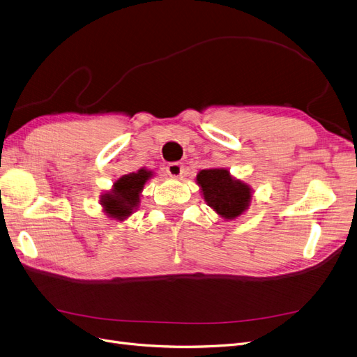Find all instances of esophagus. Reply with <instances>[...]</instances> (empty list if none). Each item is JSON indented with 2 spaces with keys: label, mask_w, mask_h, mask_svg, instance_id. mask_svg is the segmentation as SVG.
Here are the masks:
<instances>
[{
  "label": "esophagus",
  "mask_w": 357,
  "mask_h": 357,
  "mask_svg": "<svg viewBox=\"0 0 357 357\" xmlns=\"http://www.w3.org/2000/svg\"><path fill=\"white\" fill-rule=\"evenodd\" d=\"M166 172H167V175L172 176V178H181L183 175V172H185V169H183L182 163L174 162V163H169L167 165Z\"/></svg>",
  "instance_id": "1"
}]
</instances>
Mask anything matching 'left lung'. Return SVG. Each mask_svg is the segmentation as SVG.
<instances>
[{"instance_id":"left-lung-1","label":"left lung","mask_w":357,"mask_h":357,"mask_svg":"<svg viewBox=\"0 0 357 357\" xmlns=\"http://www.w3.org/2000/svg\"><path fill=\"white\" fill-rule=\"evenodd\" d=\"M204 202L223 219L241 216L252 202V188L231 176L228 169H204L197 175Z\"/></svg>"}]
</instances>
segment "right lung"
<instances>
[{"mask_svg":"<svg viewBox=\"0 0 357 357\" xmlns=\"http://www.w3.org/2000/svg\"><path fill=\"white\" fill-rule=\"evenodd\" d=\"M153 172L149 169H139L138 172L119 178L110 191L101 195L102 210L109 218L116 220H125L135 212L139 204L141 191Z\"/></svg>","mask_w":357,"mask_h":357,"instance_id":"1","label":"right lung"}]
</instances>
